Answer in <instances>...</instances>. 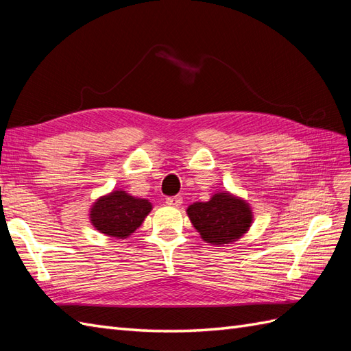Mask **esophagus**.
I'll return each instance as SVG.
<instances>
[{
    "label": "esophagus",
    "mask_w": 351,
    "mask_h": 351,
    "mask_svg": "<svg viewBox=\"0 0 351 351\" xmlns=\"http://www.w3.org/2000/svg\"><path fill=\"white\" fill-rule=\"evenodd\" d=\"M166 203L169 206H172V208H178V206L182 204V197L179 195H173V197H167L166 199Z\"/></svg>",
    "instance_id": "obj_1"
}]
</instances>
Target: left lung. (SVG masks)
<instances>
[{
  "mask_svg": "<svg viewBox=\"0 0 351 351\" xmlns=\"http://www.w3.org/2000/svg\"><path fill=\"white\" fill-rule=\"evenodd\" d=\"M188 218L206 243L228 246L243 237L254 222L250 204L228 191L215 193L209 202L188 206Z\"/></svg>",
  "mask_w": 351,
  "mask_h": 351,
  "instance_id": "obj_1",
  "label": "left lung"
}]
</instances>
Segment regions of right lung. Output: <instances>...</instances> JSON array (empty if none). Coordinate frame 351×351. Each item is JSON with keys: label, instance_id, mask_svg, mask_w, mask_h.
Here are the masks:
<instances>
[{"label": "right lung", "instance_id": "add662e5", "mask_svg": "<svg viewBox=\"0 0 351 351\" xmlns=\"http://www.w3.org/2000/svg\"><path fill=\"white\" fill-rule=\"evenodd\" d=\"M152 204L147 199L130 195L123 190L105 194L92 204L88 212L90 223L105 236L128 239L142 226Z\"/></svg>", "mask_w": 351, "mask_h": 351}]
</instances>
